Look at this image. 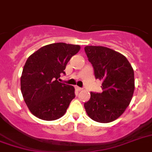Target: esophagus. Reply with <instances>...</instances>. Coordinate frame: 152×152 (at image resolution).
Instances as JSON below:
<instances>
[{
    "instance_id": "1",
    "label": "esophagus",
    "mask_w": 152,
    "mask_h": 152,
    "mask_svg": "<svg viewBox=\"0 0 152 152\" xmlns=\"http://www.w3.org/2000/svg\"><path fill=\"white\" fill-rule=\"evenodd\" d=\"M76 90L78 91H81L83 90V88H81V87H76Z\"/></svg>"
}]
</instances>
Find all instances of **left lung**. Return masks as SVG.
<instances>
[{"instance_id":"1","label":"left lung","mask_w":152,"mask_h":152,"mask_svg":"<svg viewBox=\"0 0 152 152\" xmlns=\"http://www.w3.org/2000/svg\"><path fill=\"white\" fill-rule=\"evenodd\" d=\"M85 52L92 64L96 79L102 80V93L91 92L84 103L88 116L98 123L118 119L131 102L134 91V72L126 58L102 46H86Z\"/></svg>"}]
</instances>
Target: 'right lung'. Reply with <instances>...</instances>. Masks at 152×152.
I'll use <instances>...</instances> for the list:
<instances>
[{"label":"right lung","mask_w":152,"mask_h":152,"mask_svg":"<svg viewBox=\"0 0 152 152\" xmlns=\"http://www.w3.org/2000/svg\"><path fill=\"white\" fill-rule=\"evenodd\" d=\"M80 49L79 45L55 43L42 47L28 58L21 76V91L36 117L52 121L64 115L75 97V89L59 80Z\"/></svg>","instance_id":"add662e5"}]
</instances>
